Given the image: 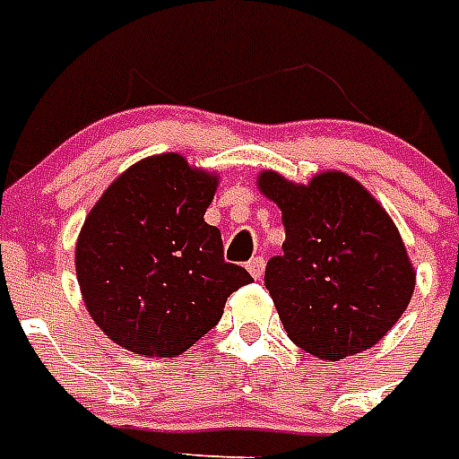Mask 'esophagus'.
<instances>
[{
  "mask_svg": "<svg viewBox=\"0 0 459 459\" xmlns=\"http://www.w3.org/2000/svg\"><path fill=\"white\" fill-rule=\"evenodd\" d=\"M264 266H266V264H264V256H255V259H249L247 271L252 273V278H256V281H259V278L264 275Z\"/></svg>",
  "mask_w": 459,
  "mask_h": 459,
  "instance_id": "1",
  "label": "esophagus"
}]
</instances>
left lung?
Segmentation results:
<instances>
[{
  "mask_svg": "<svg viewBox=\"0 0 459 459\" xmlns=\"http://www.w3.org/2000/svg\"><path fill=\"white\" fill-rule=\"evenodd\" d=\"M256 186L282 212V255L268 259L264 282L288 337L325 360L377 344L415 290L385 207L344 171L316 174L307 186L262 171Z\"/></svg>",
  "mask_w": 459,
  "mask_h": 459,
  "instance_id": "obj_1",
  "label": "left lung"
}]
</instances>
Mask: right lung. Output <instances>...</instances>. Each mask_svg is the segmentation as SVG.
Returning a JSON list of instances; mask_svg holds the SVG:
<instances>
[{
  "label": "right lung",
  "instance_id": "add662e5",
  "mask_svg": "<svg viewBox=\"0 0 459 459\" xmlns=\"http://www.w3.org/2000/svg\"><path fill=\"white\" fill-rule=\"evenodd\" d=\"M219 178L177 152L132 165L82 226L74 268L96 325L134 353L171 359L217 325L252 282L223 262L221 230L204 221Z\"/></svg>",
  "mask_w": 459,
  "mask_h": 459
}]
</instances>
